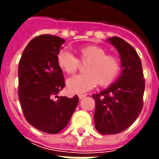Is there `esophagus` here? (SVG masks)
Segmentation results:
<instances>
[{
  "label": "esophagus",
  "mask_w": 159,
  "mask_h": 159,
  "mask_svg": "<svg viewBox=\"0 0 159 159\" xmlns=\"http://www.w3.org/2000/svg\"><path fill=\"white\" fill-rule=\"evenodd\" d=\"M85 96H86V95H79V98H80V99H82Z\"/></svg>",
  "instance_id": "1"
}]
</instances>
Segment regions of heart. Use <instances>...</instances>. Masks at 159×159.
Returning a JSON list of instances; mask_svg holds the SVG:
<instances>
[{"instance_id": "heart-1", "label": "heart", "mask_w": 159, "mask_h": 159, "mask_svg": "<svg viewBox=\"0 0 159 159\" xmlns=\"http://www.w3.org/2000/svg\"><path fill=\"white\" fill-rule=\"evenodd\" d=\"M79 59L67 50L58 53V67L67 74H74L80 63L88 62L86 73L72 77L67 80V88L70 93L81 94L94 89L97 83L101 87L112 84L120 71L119 58L98 45H85L78 48Z\"/></svg>"}]
</instances>
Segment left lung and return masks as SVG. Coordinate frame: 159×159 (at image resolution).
<instances>
[{"label":"left lung","instance_id":"obj_1","mask_svg":"<svg viewBox=\"0 0 159 159\" xmlns=\"http://www.w3.org/2000/svg\"><path fill=\"white\" fill-rule=\"evenodd\" d=\"M119 51L122 72L118 81L95 99V128L102 134L124 131L136 120L143 107L145 80L141 58L133 47L119 37L108 39Z\"/></svg>","mask_w":159,"mask_h":159}]
</instances>
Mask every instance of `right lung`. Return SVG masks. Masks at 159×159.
Listing matches in <instances>:
<instances>
[{"mask_svg":"<svg viewBox=\"0 0 159 159\" xmlns=\"http://www.w3.org/2000/svg\"><path fill=\"white\" fill-rule=\"evenodd\" d=\"M64 42L54 35L37 36L28 43L18 64L17 93L24 116L30 125L47 134L64 129L79 102L78 95L56 96L65 87L57 62Z\"/></svg>","mask_w":159,"mask_h":159,"instance_id":"1","label":"right lung"}]
</instances>
